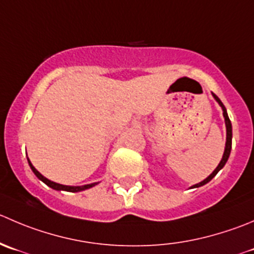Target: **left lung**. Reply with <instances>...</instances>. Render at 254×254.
I'll list each match as a JSON object with an SVG mask.
<instances>
[{
	"label": "left lung",
	"instance_id": "left-lung-1",
	"mask_svg": "<svg viewBox=\"0 0 254 254\" xmlns=\"http://www.w3.org/2000/svg\"><path fill=\"white\" fill-rule=\"evenodd\" d=\"M213 98L216 99V102L218 103V104L221 105V108H222L223 110V118H225V123H226V130H227V137H226V147H225V152H223V156H222V160L220 161V164H218V166L216 167L215 171L212 172V174L210 175V176L207 177V179H205L203 181H201L200 184H196L193 185V186H191L192 189H195V187H200V186H203V185H206L207 182H210L211 180L213 179V177L217 175V172L220 171L221 169H222L223 166L226 165V162H227L228 157H230V154H231V149H232V124H231V120L230 118H228L227 115V110H226L225 105L222 104V102H221L220 99H218V97H216L215 94H213Z\"/></svg>",
	"mask_w": 254,
	"mask_h": 254
}]
</instances>
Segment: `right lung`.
Segmentation results:
<instances>
[{
    "mask_svg": "<svg viewBox=\"0 0 254 254\" xmlns=\"http://www.w3.org/2000/svg\"><path fill=\"white\" fill-rule=\"evenodd\" d=\"M28 164H29V166H31L32 171L34 172V175H36V176L38 177L41 181H43L44 184L47 185V186H49L51 189H53V190H58V191H61V190H62V191H68V192H79V191H83V190H88V189H90V187H93V186H95V185H97V182H94V184L84 185V186H65V185L57 184V182L51 181V180H48L47 177H44L42 174H39V172L36 170V167H34L33 165L31 164V161H29V160H28Z\"/></svg>",
    "mask_w": 254,
    "mask_h": 254,
    "instance_id": "right-lung-1",
    "label": "right lung"
}]
</instances>
